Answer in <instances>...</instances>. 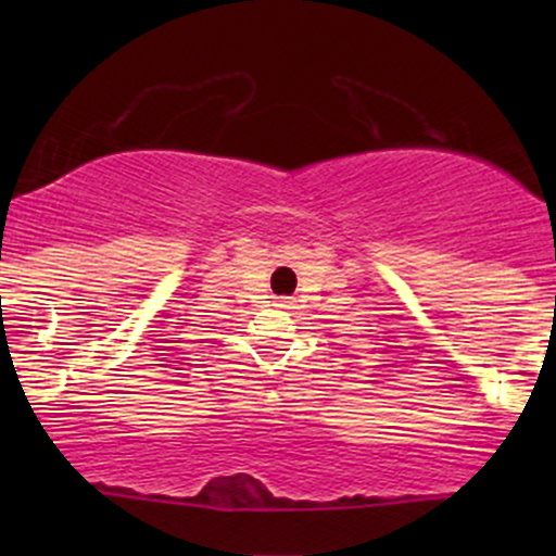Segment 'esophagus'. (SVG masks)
I'll return each instance as SVG.
<instances>
[{
    "mask_svg": "<svg viewBox=\"0 0 556 556\" xmlns=\"http://www.w3.org/2000/svg\"><path fill=\"white\" fill-rule=\"evenodd\" d=\"M279 305H285V308H287V305H290V300H287V298L279 300Z\"/></svg>",
    "mask_w": 556,
    "mask_h": 556,
    "instance_id": "esophagus-1",
    "label": "esophagus"
}]
</instances>
